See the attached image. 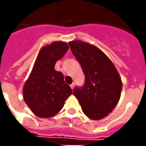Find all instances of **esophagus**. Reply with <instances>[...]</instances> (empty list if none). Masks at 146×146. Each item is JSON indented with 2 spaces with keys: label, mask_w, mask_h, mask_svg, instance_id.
I'll list each match as a JSON object with an SVG mask.
<instances>
[{
  "label": "esophagus",
  "mask_w": 146,
  "mask_h": 146,
  "mask_svg": "<svg viewBox=\"0 0 146 146\" xmlns=\"http://www.w3.org/2000/svg\"><path fill=\"white\" fill-rule=\"evenodd\" d=\"M70 87H71V88L73 90V89H74V87H75V84H72L70 85Z\"/></svg>",
  "instance_id": "34e87169"
}]
</instances>
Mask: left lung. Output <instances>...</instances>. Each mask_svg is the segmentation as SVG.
Listing matches in <instances>:
<instances>
[{
    "mask_svg": "<svg viewBox=\"0 0 146 146\" xmlns=\"http://www.w3.org/2000/svg\"><path fill=\"white\" fill-rule=\"evenodd\" d=\"M69 45L85 75L84 86L75 88L74 95L88 118L103 119L119 102L121 76L110 58L96 46L80 40L69 42Z\"/></svg>",
    "mask_w": 146,
    "mask_h": 146,
    "instance_id": "left-lung-1",
    "label": "left lung"
}]
</instances>
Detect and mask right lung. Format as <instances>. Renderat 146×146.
<instances>
[{
    "label": "right lung",
    "instance_id": "obj_1",
    "mask_svg": "<svg viewBox=\"0 0 146 146\" xmlns=\"http://www.w3.org/2000/svg\"><path fill=\"white\" fill-rule=\"evenodd\" d=\"M65 42H53L40 50L30 76L23 87V99L38 117L50 118L61 110L72 90L65 84L63 75L54 65L66 54Z\"/></svg>",
    "mask_w": 146,
    "mask_h": 146
}]
</instances>
